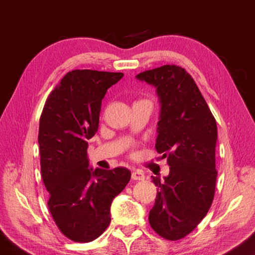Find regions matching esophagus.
Listing matches in <instances>:
<instances>
[{
    "instance_id": "34e87169",
    "label": "esophagus",
    "mask_w": 255,
    "mask_h": 255,
    "mask_svg": "<svg viewBox=\"0 0 255 255\" xmlns=\"http://www.w3.org/2000/svg\"><path fill=\"white\" fill-rule=\"evenodd\" d=\"M131 179L135 180V181H141L145 179V175L143 173V171L140 170H135L131 172Z\"/></svg>"
}]
</instances>
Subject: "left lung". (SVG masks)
Listing matches in <instances>:
<instances>
[{
	"mask_svg": "<svg viewBox=\"0 0 255 255\" xmlns=\"http://www.w3.org/2000/svg\"><path fill=\"white\" fill-rule=\"evenodd\" d=\"M137 79L156 88L161 101L155 148L167 157L170 173L157 187L148 221L169 241L183 239L198 226L213 204L217 179V125L192 76L176 65L141 72Z\"/></svg>",
	"mask_w": 255,
	"mask_h": 255,
	"instance_id": "obj_1",
	"label": "left lung"
}]
</instances>
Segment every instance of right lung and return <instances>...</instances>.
Returning a JSON list of instances; mask_svg holds the SVG:
<instances>
[{
	"label": "right lung",
	"instance_id": "obj_1",
	"mask_svg": "<svg viewBox=\"0 0 255 255\" xmlns=\"http://www.w3.org/2000/svg\"><path fill=\"white\" fill-rule=\"evenodd\" d=\"M123 73L74 70L50 92L42 109L38 143L48 209L58 230L86 243L109 226L110 206L130 180L125 167L89 169L88 139L96 135L102 99Z\"/></svg>",
	"mask_w": 255,
	"mask_h": 255
}]
</instances>
